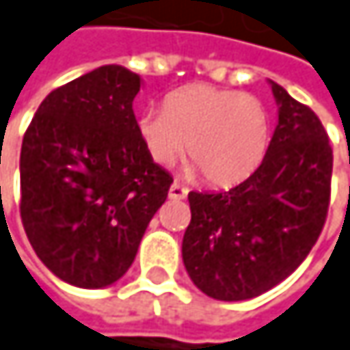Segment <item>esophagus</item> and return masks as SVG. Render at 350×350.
<instances>
[{"label":"esophagus","instance_id":"esophagus-1","mask_svg":"<svg viewBox=\"0 0 350 350\" xmlns=\"http://www.w3.org/2000/svg\"><path fill=\"white\" fill-rule=\"evenodd\" d=\"M168 196L172 198V200H184L186 196H188V188H184V186H180V184H172L170 186V190H168Z\"/></svg>","mask_w":350,"mask_h":350}]
</instances>
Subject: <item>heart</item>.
I'll return each mask as SVG.
<instances>
[{
    "label": "heart",
    "mask_w": 350,
    "mask_h": 350,
    "mask_svg": "<svg viewBox=\"0 0 350 350\" xmlns=\"http://www.w3.org/2000/svg\"><path fill=\"white\" fill-rule=\"evenodd\" d=\"M135 127L152 162L168 168L186 150L190 172L219 188L255 174L271 139L269 113L257 97L211 85L176 91L164 111H142Z\"/></svg>",
    "instance_id": "b5f03b06"
}]
</instances>
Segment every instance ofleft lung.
Instances as JSON below:
<instances>
[{
	"mask_svg": "<svg viewBox=\"0 0 350 350\" xmlns=\"http://www.w3.org/2000/svg\"><path fill=\"white\" fill-rule=\"evenodd\" d=\"M278 125L255 174L221 192H190L182 261L194 286L223 302L255 298L310 253L330 198L332 150L310 107L267 81Z\"/></svg>",
	"mask_w": 350,
	"mask_h": 350,
	"instance_id": "left-lung-1",
	"label": "left lung"
}]
</instances>
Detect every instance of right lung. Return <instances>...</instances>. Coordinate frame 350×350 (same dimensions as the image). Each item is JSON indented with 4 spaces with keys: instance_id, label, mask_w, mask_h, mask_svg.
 <instances>
[{
    "instance_id": "obj_1",
    "label": "right lung",
    "mask_w": 350,
    "mask_h": 350,
    "mask_svg": "<svg viewBox=\"0 0 350 350\" xmlns=\"http://www.w3.org/2000/svg\"><path fill=\"white\" fill-rule=\"evenodd\" d=\"M144 81L99 66L52 91L22 142L20 215L40 261L62 282L99 290L131 267L172 176L135 127Z\"/></svg>"
}]
</instances>
